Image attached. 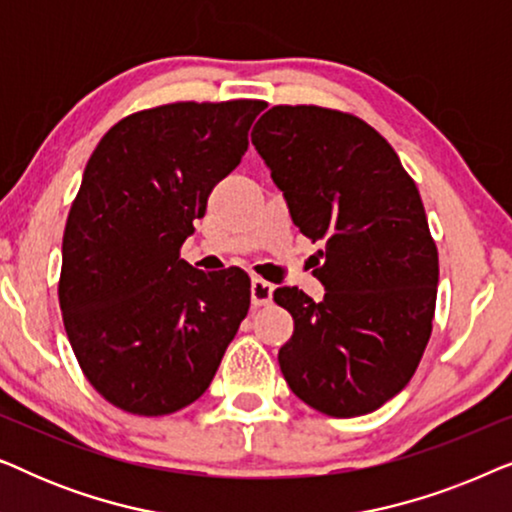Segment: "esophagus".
Returning <instances> with one entry per match:
<instances>
[{
  "label": "esophagus",
  "mask_w": 512,
  "mask_h": 512,
  "mask_svg": "<svg viewBox=\"0 0 512 512\" xmlns=\"http://www.w3.org/2000/svg\"><path fill=\"white\" fill-rule=\"evenodd\" d=\"M272 291H275V286H272L268 279L263 277L251 279V303L254 305H268L272 300Z\"/></svg>",
  "instance_id": "34e87169"
}]
</instances>
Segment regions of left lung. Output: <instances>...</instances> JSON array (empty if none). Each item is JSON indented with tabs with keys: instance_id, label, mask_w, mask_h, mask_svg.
Wrapping results in <instances>:
<instances>
[{
	"instance_id": "obj_1",
	"label": "left lung",
	"mask_w": 512,
	"mask_h": 512,
	"mask_svg": "<svg viewBox=\"0 0 512 512\" xmlns=\"http://www.w3.org/2000/svg\"><path fill=\"white\" fill-rule=\"evenodd\" d=\"M251 142L307 240L324 242L321 303L279 286L293 335L279 368L293 394L331 417L368 415L422 361L438 293V249L415 181L363 118L317 104H277Z\"/></svg>"
}]
</instances>
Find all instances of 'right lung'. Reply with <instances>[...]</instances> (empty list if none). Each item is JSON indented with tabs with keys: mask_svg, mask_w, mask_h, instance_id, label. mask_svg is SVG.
Instances as JSON below:
<instances>
[{
	"mask_svg": "<svg viewBox=\"0 0 512 512\" xmlns=\"http://www.w3.org/2000/svg\"><path fill=\"white\" fill-rule=\"evenodd\" d=\"M263 109L261 100L142 109L88 158L62 235L58 298L83 375L116 408L163 417L198 401L247 317V272L195 270L179 254Z\"/></svg>",
	"mask_w": 512,
	"mask_h": 512,
	"instance_id": "obj_1",
	"label": "right lung"
}]
</instances>
